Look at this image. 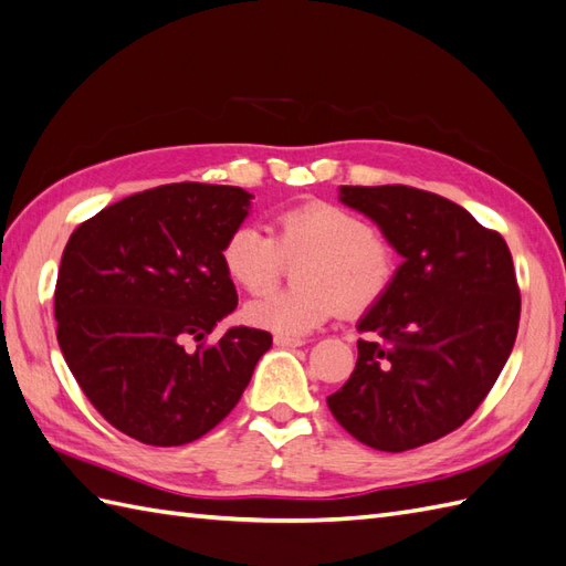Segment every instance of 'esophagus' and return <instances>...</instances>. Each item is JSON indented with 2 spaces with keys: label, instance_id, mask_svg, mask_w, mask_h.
Masks as SVG:
<instances>
[{
  "label": "esophagus",
  "instance_id": "34e87169",
  "mask_svg": "<svg viewBox=\"0 0 566 566\" xmlns=\"http://www.w3.org/2000/svg\"><path fill=\"white\" fill-rule=\"evenodd\" d=\"M273 343L279 348H300V346H305V340L293 338V336H273Z\"/></svg>",
  "mask_w": 566,
  "mask_h": 566
}]
</instances>
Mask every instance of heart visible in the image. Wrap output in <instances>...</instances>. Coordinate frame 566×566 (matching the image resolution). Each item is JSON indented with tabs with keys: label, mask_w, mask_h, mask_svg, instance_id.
I'll return each instance as SVG.
<instances>
[{
	"label": "heart",
	"mask_w": 566,
	"mask_h": 566,
	"mask_svg": "<svg viewBox=\"0 0 566 566\" xmlns=\"http://www.w3.org/2000/svg\"><path fill=\"white\" fill-rule=\"evenodd\" d=\"M283 255L303 258L298 285L261 295L244 310L250 324L279 336L310 334L338 307L346 314L367 312L389 293L396 275L394 244L360 213L328 201L279 213L273 238L256 226H240L220 252L226 273L247 293H263L280 277Z\"/></svg>",
	"instance_id": "1"
}]
</instances>
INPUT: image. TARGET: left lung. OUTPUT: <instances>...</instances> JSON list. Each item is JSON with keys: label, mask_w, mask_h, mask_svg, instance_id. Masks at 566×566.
I'll list each match as a JSON object with an SVG mask.
<instances>
[{"label": "left lung", "mask_w": 566, "mask_h": 566, "mask_svg": "<svg viewBox=\"0 0 566 566\" xmlns=\"http://www.w3.org/2000/svg\"><path fill=\"white\" fill-rule=\"evenodd\" d=\"M403 256L357 331L350 379L326 403L357 442L408 451L473 416L514 348L521 295L500 232L444 197L403 185L340 187Z\"/></svg>", "instance_id": "obj_1"}]
</instances>
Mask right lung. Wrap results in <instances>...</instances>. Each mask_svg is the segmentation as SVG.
I'll use <instances>...</instances> for the list:
<instances>
[{"instance_id": "right-lung-1", "label": "right lung", "mask_w": 566, "mask_h": 566, "mask_svg": "<svg viewBox=\"0 0 566 566\" xmlns=\"http://www.w3.org/2000/svg\"><path fill=\"white\" fill-rule=\"evenodd\" d=\"M240 187L179 182L107 206L69 238L54 287L64 360L93 408L150 447H182L238 406L271 334L232 326L223 244L250 213Z\"/></svg>"}]
</instances>
